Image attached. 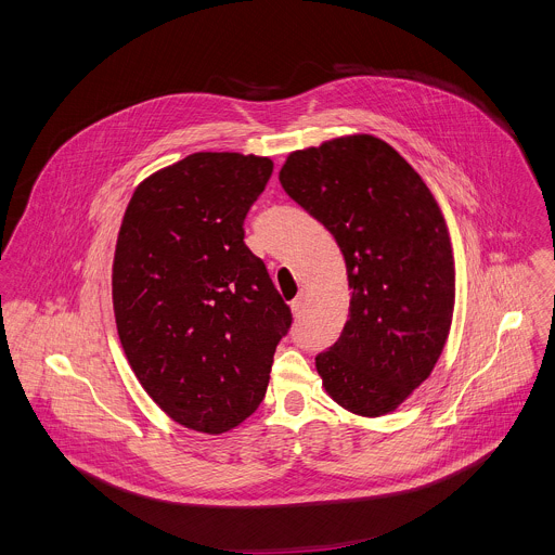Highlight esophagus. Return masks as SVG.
<instances>
[{
    "label": "esophagus",
    "instance_id": "obj_1",
    "mask_svg": "<svg viewBox=\"0 0 555 555\" xmlns=\"http://www.w3.org/2000/svg\"><path fill=\"white\" fill-rule=\"evenodd\" d=\"M289 307H292V313H294V315H300L302 309H305V296H302V294L296 296V298L289 302Z\"/></svg>",
    "mask_w": 555,
    "mask_h": 555
}]
</instances>
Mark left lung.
Wrapping results in <instances>:
<instances>
[{"label": "left lung", "mask_w": 555, "mask_h": 555, "mask_svg": "<svg viewBox=\"0 0 555 555\" xmlns=\"http://www.w3.org/2000/svg\"><path fill=\"white\" fill-rule=\"evenodd\" d=\"M279 180L343 250L349 321L315 356L330 398L392 413L433 373L452 325L454 257L443 212L388 142L353 133L292 151Z\"/></svg>", "instance_id": "obj_1"}]
</instances>
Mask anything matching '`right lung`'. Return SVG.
Here are the masks:
<instances>
[{
    "mask_svg": "<svg viewBox=\"0 0 555 555\" xmlns=\"http://www.w3.org/2000/svg\"><path fill=\"white\" fill-rule=\"evenodd\" d=\"M274 163L199 151L144 178L125 210L112 300L125 356L173 422L221 435L266 398L292 313L244 219Z\"/></svg>",
    "mask_w": 555,
    "mask_h": 555,
    "instance_id": "obj_1",
    "label": "right lung"
}]
</instances>
